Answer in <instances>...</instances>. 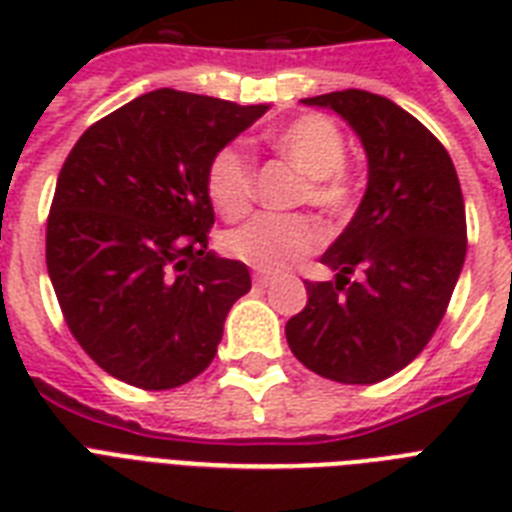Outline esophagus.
<instances>
[{
	"label": "esophagus",
	"mask_w": 512,
	"mask_h": 512,
	"mask_svg": "<svg viewBox=\"0 0 512 512\" xmlns=\"http://www.w3.org/2000/svg\"><path fill=\"white\" fill-rule=\"evenodd\" d=\"M268 284H271L268 273H255V287H268Z\"/></svg>",
	"instance_id": "obj_1"
}]
</instances>
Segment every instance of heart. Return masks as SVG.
Returning <instances> with one entry per match:
<instances>
[{"label":"heart","mask_w":512,"mask_h":512,"mask_svg":"<svg viewBox=\"0 0 512 512\" xmlns=\"http://www.w3.org/2000/svg\"><path fill=\"white\" fill-rule=\"evenodd\" d=\"M273 151L284 156L305 180L300 199L327 215H340L350 204V183L345 167V138L335 122L324 116H300L271 138ZM252 162L239 146H223L207 164V196L212 207L236 220L252 201ZM324 241V231L313 217L260 215L223 236L225 255L263 273H281L311 257Z\"/></svg>","instance_id":"b5f03b06"}]
</instances>
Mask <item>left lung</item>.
<instances>
[{
  "label": "left lung",
  "mask_w": 512,
  "mask_h": 512,
  "mask_svg": "<svg viewBox=\"0 0 512 512\" xmlns=\"http://www.w3.org/2000/svg\"><path fill=\"white\" fill-rule=\"evenodd\" d=\"M303 103L348 122L369 175L321 255L335 281H305L308 305L287 321V342L311 372L372 385L412 364L444 319L468 249L460 180L446 148L393 100L342 90Z\"/></svg>",
  "instance_id": "8db88e82"
}]
</instances>
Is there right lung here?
Masks as SVG:
<instances>
[{"label":"right lung","instance_id":"right-lung-1","mask_svg":"<svg viewBox=\"0 0 512 512\" xmlns=\"http://www.w3.org/2000/svg\"><path fill=\"white\" fill-rule=\"evenodd\" d=\"M271 106L146 92L71 148L47 220V271L76 342L111 377L170 390L212 364L249 268L207 252V164Z\"/></svg>","mask_w":512,"mask_h":512}]
</instances>
